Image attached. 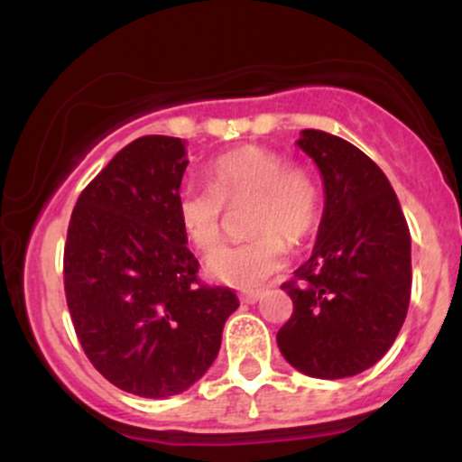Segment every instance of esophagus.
Returning <instances> with one entry per match:
<instances>
[{
	"label": "esophagus",
	"mask_w": 462,
	"mask_h": 462,
	"mask_svg": "<svg viewBox=\"0 0 462 462\" xmlns=\"http://www.w3.org/2000/svg\"><path fill=\"white\" fill-rule=\"evenodd\" d=\"M264 291H245V293L241 295L243 301H247V304H256L258 300H263Z\"/></svg>",
	"instance_id": "34e87169"
}]
</instances>
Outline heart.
I'll return each instance as SVG.
<instances>
[{
	"label": "heart",
	"instance_id": "heart-1",
	"mask_svg": "<svg viewBox=\"0 0 462 462\" xmlns=\"http://www.w3.org/2000/svg\"><path fill=\"white\" fill-rule=\"evenodd\" d=\"M249 199L247 241L217 249L206 272L219 282L252 289L284 264L286 241L309 238L321 219L319 180L304 164L286 162L272 147L245 145L208 164V184L180 189L176 213L182 232L201 252L224 238L226 206Z\"/></svg>",
	"mask_w": 462,
	"mask_h": 462
}]
</instances>
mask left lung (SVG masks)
<instances>
[{
    "mask_svg": "<svg viewBox=\"0 0 462 462\" xmlns=\"http://www.w3.org/2000/svg\"><path fill=\"white\" fill-rule=\"evenodd\" d=\"M319 167L326 206L312 256L282 284L293 315L278 347L301 374L338 380L393 346L411 301V232L383 169L352 143L301 130Z\"/></svg>",
    "mask_w": 462,
    "mask_h": 462,
    "instance_id": "1",
    "label": "left lung"
}]
</instances>
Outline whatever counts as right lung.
<instances>
[{
	"instance_id": "1",
	"label": "right lung",
	"mask_w": 462,
	"mask_h": 462,
	"mask_svg": "<svg viewBox=\"0 0 462 462\" xmlns=\"http://www.w3.org/2000/svg\"><path fill=\"white\" fill-rule=\"evenodd\" d=\"M184 141H132L79 193L65 243V295L93 367L141 397L178 395L213 365L235 291L199 280L176 199Z\"/></svg>"
}]
</instances>
